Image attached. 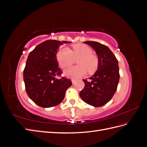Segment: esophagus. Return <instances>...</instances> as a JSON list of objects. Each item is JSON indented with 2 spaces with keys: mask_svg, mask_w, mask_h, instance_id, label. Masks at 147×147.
Returning a JSON list of instances; mask_svg holds the SVG:
<instances>
[{
  "mask_svg": "<svg viewBox=\"0 0 147 147\" xmlns=\"http://www.w3.org/2000/svg\"><path fill=\"white\" fill-rule=\"evenodd\" d=\"M75 82H76V80H74V79H72V84H75Z\"/></svg>",
  "mask_w": 147,
  "mask_h": 147,
  "instance_id": "34e87169",
  "label": "esophagus"
}]
</instances>
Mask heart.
Returning <instances> with one entry per match:
<instances>
[{
  "label": "heart",
  "mask_w": 147,
  "mask_h": 147,
  "mask_svg": "<svg viewBox=\"0 0 147 147\" xmlns=\"http://www.w3.org/2000/svg\"><path fill=\"white\" fill-rule=\"evenodd\" d=\"M78 65L72 66L65 70L64 74L70 78H80L88 72L95 71L98 65V59L92 54V49L86 45L78 44L73 46L72 50L67 47H64L58 52L57 59L59 65L63 68H65L74 63L75 59Z\"/></svg>",
  "instance_id": "1"
}]
</instances>
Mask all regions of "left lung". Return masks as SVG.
I'll return each mask as SVG.
<instances>
[{"label": "left lung", "instance_id": "1", "mask_svg": "<svg viewBox=\"0 0 147 147\" xmlns=\"http://www.w3.org/2000/svg\"><path fill=\"white\" fill-rule=\"evenodd\" d=\"M91 47L98 57V66L91 80H83L84 88L80 96L86 104L99 107L112 98L119 80L118 62L109 47L93 41L83 42Z\"/></svg>", "mask_w": 147, "mask_h": 147}]
</instances>
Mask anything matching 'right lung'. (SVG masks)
<instances>
[{
    "mask_svg": "<svg viewBox=\"0 0 147 147\" xmlns=\"http://www.w3.org/2000/svg\"><path fill=\"white\" fill-rule=\"evenodd\" d=\"M66 41L48 40L39 44L31 51L23 72L26 91L29 98L43 108L59 104L65 91L72 85L70 80L61 76L56 55L59 47Z\"/></svg>",
    "mask_w": 147,
    "mask_h": 147,
    "instance_id": "right-lung-1",
    "label": "right lung"
}]
</instances>
